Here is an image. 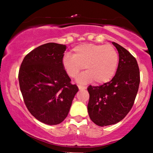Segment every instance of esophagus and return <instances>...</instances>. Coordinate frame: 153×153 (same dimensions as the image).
Masks as SVG:
<instances>
[{"label": "esophagus", "mask_w": 153, "mask_h": 153, "mask_svg": "<svg viewBox=\"0 0 153 153\" xmlns=\"http://www.w3.org/2000/svg\"><path fill=\"white\" fill-rule=\"evenodd\" d=\"M78 88L79 89V90H85L86 88V87L85 86H80V85H78Z\"/></svg>", "instance_id": "obj_1"}]
</instances>
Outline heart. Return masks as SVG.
<instances>
[{"label":"heart","instance_id":"1","mask_svg":"<svg viewBox=\"0 0 153 153\" xmlns=\"http://www.w3.org/2000/svg\"><path fill=\"white\" fill-rule=\"evenodd\" d=\"M119 55L113 46L83 44L72 50V56L65 55L62 65L65 71L71 78L76 77L83 69L86 71L78 76L79 84H86L93 79L97 84L107 83L117 71Z\"/></svg>","mask_w":153,"mask_h":153}]
</instances>
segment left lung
Wrapping results in <instances>:
<instances>
[{
  "label": "left lung",
  "mask_w": 153,
  "mask_h": 153,
  "mask_svg": "<svg viewBox=\"0 0 153 153\" xmlns=\"http://www.w3.org/2000/svg\"><path fill=\"white\" fill-rule=\"evenodd\" d=\"M119 53V64L115 76L99 86L90 85L88 111L90 120L98 126L120 122L134 103L140 84L138 63L129 51L112 42Z\"/></svg>",
  "instance_id": "obj_1"
}]
</instances>
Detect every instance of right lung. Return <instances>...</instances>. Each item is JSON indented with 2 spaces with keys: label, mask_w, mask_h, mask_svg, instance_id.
I'll return each mask as SVG.
<instances>
[{
  "label": "right lung",
  "mask_w": 153,
  "mask_h": 153,
  "mask_svg": "<svg viewBox=\"0 0 153 153\" xmlns=\"http://www.w3.org/2000/svg\"><path fill=\"white\" fill-rule=\"evenodd\" d=\"M64 45L50 42L33 49L25 56L19 71V87L30 113L48 125H57L68 115L78 91L65 71Z\"/></svg>",
  "instance_id": "add662e5"
}]
</instances>
